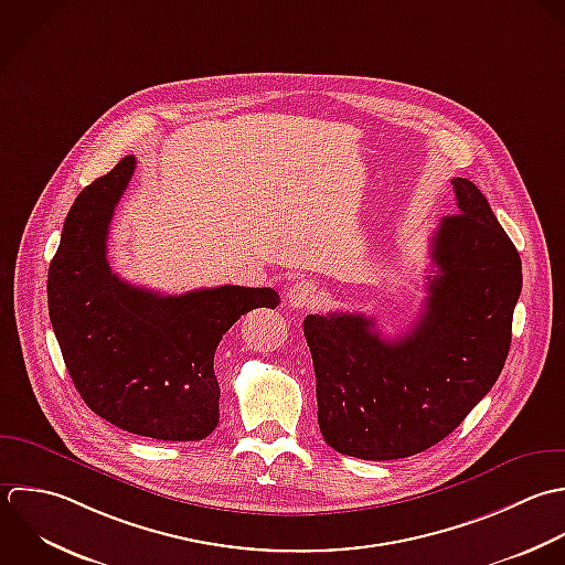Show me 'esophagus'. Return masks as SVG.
I'll list each match as a JSON object with an SVG mask.
<instances>
[{"label": "esophagus", "instance_id": "esophagus-1", "mask_svg": "<svg viewBox=\"0 0 565 565\" xmlns=\"http://www.w3.org/2000/svg\"><path fill=\"white\" fill-rule=\"evenodd\" d=\"M286 299H288L290 308L303 310V308L315 303V299H317V284L310 281V279H299L297 284L290 286V290L286 292Z\"/></svg>", "mask_w": 565, "mask_h": 565}]
</instances>
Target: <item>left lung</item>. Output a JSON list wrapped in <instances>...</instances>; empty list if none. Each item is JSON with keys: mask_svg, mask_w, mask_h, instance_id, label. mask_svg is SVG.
Returning <instances> with one entry per match:
<instances>
[{"mask_svg": "<svg viewBox=\"0 0 565 565\" xmlns=\"http://www.w3.org/2000/svg\"><path fill=\"white\" fill-rule=\"evenodd\" d=\"M458 213L431 237L429 297L409 334L385 341L365 315H308L319 429L361 460L416 456L491 392L511 350L522 259L484 193L454 178Z\"/></svg>", "mask_w": 565, "mask_h": 565, "instance_id": "obj_1", "label": "left lung"}]
</instances>
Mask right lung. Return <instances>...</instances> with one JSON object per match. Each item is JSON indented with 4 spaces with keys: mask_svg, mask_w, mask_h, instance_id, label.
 I'll return each instance as SVG.
<instances>
[{
    "mask_svg": "<svg viewBox=\"0 0 565 565\" xmlns=\"http://www.w3.org/2000/svg\"><path fill=\"white\" fill-rule=\"evenodd\" d=\"M134 169L136 158H122L70 206L47 270L50 323L94 414L136 436L193 443L220 420L222 334L255 308H277L279 295L244 286L160 295L111 273L107 231Z\"/></svg>",
    "mask_w": 565,
    "mask_h": 565,
    "instance_id": "add662e5",
    "label": "right lung"
}]
</instances>
